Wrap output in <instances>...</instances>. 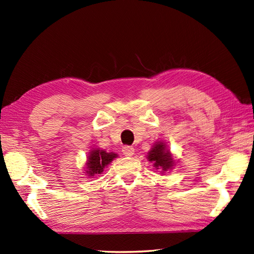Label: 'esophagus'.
Here are the masks:
<instances>
[{
	"label": "esophagus",
	"instance_id": "obj_1",
	"mask_svg": "<svg viewBox=\"0 0 254 254\" xmlns=\"http://www.w3.org/2000/svg\"><path fill=\"white\" fill-rule=\"evenodd\" d=\"M134 151H135V149L131 146H125L122 148L123 154H125L126 156H132L134 154Z\"/></svg>",
	"mask_w": 254,
	"mask_h": 254
}]
</instances>
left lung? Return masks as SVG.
Listing matches in <instances>:
<instances>
[{"instance_id": "obj_1", "label": "left lung", "mask_w": 254, "mask_h": 254, "mask_svg": "<svg viewBox=\"0 0 254 254\" xmlns=\"http://www.w3.org/2000/svg\"><path fill=\"white\" fill-rule=\"evenodd\" d=\"M148 159L154 163L153 165L156 169H162L163 171H167L175 164L170 152L166 150L165 143L161 141L155 143L154 147L149 152Z\"/></svg>"}]
</instances>
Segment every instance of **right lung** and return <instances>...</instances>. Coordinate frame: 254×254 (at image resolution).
<instances>
[{"mask_svg":"<svg viewBox=\"0 0 254 254\" xmlns=\"http://www.w3.org/2000/svg\"><path fill=\"white\" fill-rule=\"evenodd\" d=\"M117 156L118 155L114 152H106L104 150L95 149L90 151L86 163L87 176L93 177L96 175H101L106 166Z\"/></svg>","mask_w":254,"mask_h":254,"instance_id":"1","label":"right lung"}]
</instances>
